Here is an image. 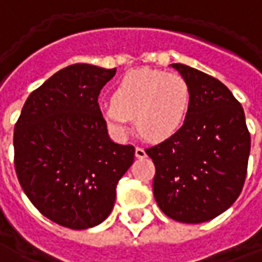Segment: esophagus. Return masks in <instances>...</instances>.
<instances>
[{
    "instance_id": "esophagus-1",
    "label": "esophagus",
    "mask_w": 262,
    "mask_h": 262,
    "mask_svg": "<svg viewBox=\"0 0 262 262\" xmlns=\"http://www.w3.org/2000/svg\"><path fill=\"white\" fill-rule=\"evenodd\" d=\"M135 156H136L137 159H143V157H146L147 155H146V151H144L143 147H136V150H135Z\"/></svg>"
}]
</instances>
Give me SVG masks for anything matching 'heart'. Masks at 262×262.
<instances>
[{
    "label": "heart",
    "instance_id": "heart-1",
    "mask_svg": "<svg viewBox=\"0 0 262 262\" xmlns=\"http://www.w3.org/2000/svg\"><path fill=\"white\" fill-rule=\"evenodd\" d=\"M190 100V85L182 75L140 68L116 82L112 102L102 105L100 112L118 136H125L136 119L137 130L146 140L163 142L182 129Z\"/></svg>",
    "mask_w": 262,
    "mask_h": 262
}]
</instances>
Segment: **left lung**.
<instances>
[{
  "instance_id": "1",
  "label": "left lung",
  "mask_w": 262,
  "mask_h": 262,
  "mask_svg": "<svg viewBox=\"0 0 262 262\" xmlns=\"http://www.w3.org/2000/svg\"><path fill=\"white\" fill-rule=\"evenodd\" d=\"M191 91L182 129L146 149L156 174L153 193L167 217L199 224L213 220L238 199L247 176L251 137L243 106L210 75L173 63Z\"/></svg>"
}]
</instances>
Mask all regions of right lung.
<instances>
[{"label":"right lung","instance_id":"add662e5","mask_svg":"<svg viewBox=\"0 0 262 262\" xmlns=\"http://www.w3.org/2000/svg\"><path fill=\"white\" fill-rule=\"evenodd\" d=\"M116 69L75 63L25 100L14 127V164L31 203L72 230L111 214L116 186L135 160L132 144L111 140L98 96Z\"/></svg>","mask_w":262,"mask_h":262}]
</instances>
